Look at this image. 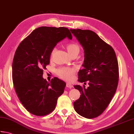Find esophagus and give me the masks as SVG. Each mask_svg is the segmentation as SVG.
<instances>
[{
    "mask_svg": "<svg viewBox=\"0 0 134 134\" xmlns=\"http://www.w3.org/2000/svg\"><path fill=\"white\" fill-rule=\"evenodd\" d=\"M66 87L68 88H70V89H71V88L73 87V85L72 84H70V83H66Z\"/></svg>",
    "mask_w": 134,
    "mask_h": 134,
    "instance_id": "34e87169",
    "label": "esophagus"
}]
</instances>
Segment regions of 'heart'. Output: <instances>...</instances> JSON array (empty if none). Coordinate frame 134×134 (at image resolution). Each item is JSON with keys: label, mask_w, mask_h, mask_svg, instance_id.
Listing matches in <instances>:
<instances>
[{"label": "heart", "mask_w": 134, "mask_h": 134, "mask_svg": "<svg viewBox=\"0 0 134 134\" xmlns=\"http://www.w3.org/2000/svg\"><path fill=\"white\" fill-rule=\"evenodd\" d=\"M67 51L69 54H72L74 53H79V47L75 44H69L66 46ZM54 49L53 50L51 53V55L54 52ZM76 72V69L75 68L69 67H62L59 68L57 70V74L59 76L65 80H71Z\"/></svg>", "instance_id": "1"}]
</instances>
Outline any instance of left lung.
I'll return each instance as SVG.
<instances>
[{"label":"left lung","mask_w":134,"mask_h":134,"mask_svg":"<svg viewBox=\"0 0 134 134\" xmlns=\"http://www.w3.org/2000/svg\"><path fill=\"white\" fill-rule=\"evenodd\" d=\"M82 45L85 53L84 68L79 72L80 83H89L87 88L75 85L81 93L74 103L77 114L87 118L102 114L110 103L117 90L119 78L118 64L114 50L94 31L70 29Z\"/></svg>","instance_id":"left-lung-1"}]
</instances>
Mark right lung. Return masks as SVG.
Listing matches in <instances>:
<instances>
[{"label": "right lung", "instance_id": "obj_1", "mask_svg": "<svg viewBox=\"0 0 134 134\" xmlns=\"http://www.w3.org/2000/svg\"><path fill=\"white\" fill-rule=\"evenodd\" d=\"M72 34L64 27H40L32 31L15 52L12 79L15 90L28 111L37 116L49 114L64 92L66 83L55 77L48 82L42 77L57 43Z\"/></svg>", "mask_w": 134, "mask_h": 134}]
</instances>
